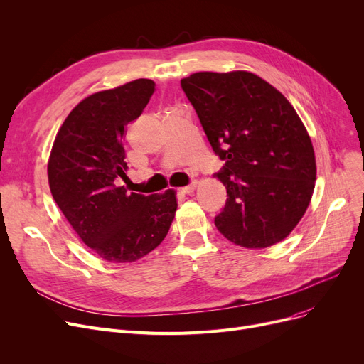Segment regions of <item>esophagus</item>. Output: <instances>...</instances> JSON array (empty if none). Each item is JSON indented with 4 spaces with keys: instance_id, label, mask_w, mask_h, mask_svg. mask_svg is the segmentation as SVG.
<instances>
[{
    "instance_id": "1",
    "label": "esophagus",
    "mask_w": 364,
    "mask_h": 364,
    "mask_svg": "<svg viewBox=\"0 0 364 364\" xmlns=\"http://www.w3.org/2000/svg\"><path fill=\"white\" fill-rule=\"evenodd\" d=\"M196 187H198V181H193L192 184H188V186H186V187H181L180 192L184 193V195H190V193L195 192Z\"/></svg>"
}]
</instances>
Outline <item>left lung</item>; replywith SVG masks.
Here are the masks:
<instances>
[{"label": "left lung", "instance_id": "left-lung-1", "mask_svg": "<svg viewBox=\"0 0 364 364\" xmlns=\"http://www.w3.org/2000/svg\"><path fill=\"white\" fill-rule=\"evenodd\" d=\"M206 137L225 161L227 202L215 217L235 245L264 250L288 237L316 186L309 131L284 95L255 73L198 72L181 80Z\"/></svg>", "mask_w": 364, "mask_h": 364}]
</instances>
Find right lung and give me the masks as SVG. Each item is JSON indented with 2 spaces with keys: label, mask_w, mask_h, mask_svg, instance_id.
Listing matches in <instances>:
<instances>
[{
  "label": "right lung",
  "mask_w": 364,
  "mask_h": 364,
  "mask_svg": "<svg viewBox=\"0 0 364 364\" xmlns=\"http://www.w3.org/2000/svg\"><path fill=\"white\" fill-rule=\"evenodd\" d=\"M155 82L136 80L94 92L76 105L57 131L47 172L51 195L78 237L107 262H136L168 235L176 190L128 192L122 140L147 106Z\"/></svg>",
  "instance_id": "obj_1"
}]
</instances>
